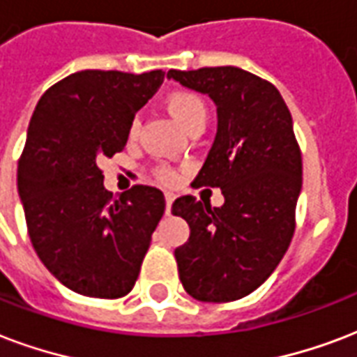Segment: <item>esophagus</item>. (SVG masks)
<instances>
[{
    "label": "esophagus",
    "mask_w": 357,
    "mask_h": 357,
    "mask_svg": "<svg viewBox=\"0 0 357 357\" xmlns=\"http://www.w3.org/2000/svg\"><path fill=\"white\" fill-rule=\"evenodd\" d=\"M172 202H174V195L172 192H167V215H170V211H172Z\"/></svg>",
    "instance_id": "obj_1"
}]
</instances>
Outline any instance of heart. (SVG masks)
<instances>
[{
	"label": "heart",
	"mask_w": 357,
	"mask_h": 357,
	"mask_svg": "<svg viewBox=\"0 0 357 357\" xmlns=\"http://www.w3.org/2000/svg\"><path fill=\"white\" fill-rule=\"evenodd\" d=\"M167 110L185 130L192 129L197 125H204L208 119V106L202 97H198L192 91H172L167 97ZM138 127H140V121L132 119L129 125L130 138L138 135ZM160 178L165 181H172L174 172L170 168H160Z\"/></svg>",
	"instance_id": "b5f03b06"
}]
</instances>
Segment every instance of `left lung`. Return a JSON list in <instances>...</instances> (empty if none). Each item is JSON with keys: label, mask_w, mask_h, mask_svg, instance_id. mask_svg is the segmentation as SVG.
Returning a JSON list of instances; mask_svg holds the SVG:
<instances>
[{"label": "left lung", "mask_w": 357, "mask_h": 357, "mask_svg": "<svg viewBox=\"0 0 357 357\" xmlns=\"http://www.w3.org/2000/svg\"><path fill=\"white\" fill-rule=\"evenodd\" d=\"M167 76L217 106V135L195 183L225 197L221 208L190 195L172 204L190 228L174 251L179 279L198 301L241 299L275 271L292 241L303 174L292 116L273 84L239 67Z\"/></svg>", "instance_id": "left-lung-1"}]
</instances>
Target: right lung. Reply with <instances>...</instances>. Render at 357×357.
Masks as SVG:
<instances>
[{
  "label": "right lung",
  "mask_w": 357,
  "mask_h": 357,
  "mask_svg": "<svg viewBox=\"0 0 357 357\" xmlns=\"http://www.w3.org/2000/svg\"><path fill=\"white\" fill-rule=\"evenodd\" d=\"M162 80V70H80L37 102L18 160V195L37 257L73 292L123 298L138 279L165 195L135 185L114 200L99 165L125 148L135 114Z\"/></svg>",
  "instance_id": "add662e5"
}]
</instances>
